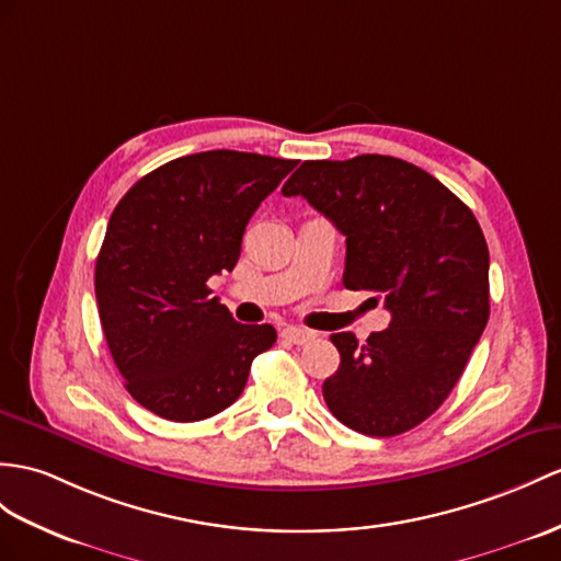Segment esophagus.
Returning <instances> with one entry per match:
<instances>
[{
	"label": "esophagus",
	"mask_w": 561,
	"mask_h": 561,
	"mask_svg": "<svg viewBox=\"0 0 561 561\" xmlns=\"http://www.w3.org/2000/svg\"><path fill=\"white\" fill-rule=\"evenodd\" d=\"M280 335H283L285 340H288V343H293V345H307V343H311L313 337H317V333L307 331V328H299V325L283 328Z\"/></svg>",
	"instance_id": "1"
}]
</instances>
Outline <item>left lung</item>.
Segmentation results:
<instances>
[{
	"label": "left lung",
	"instance_id": "obj_1",
	"mask_svg": "<svg viewBox=\"0 0 561 561\" xmlns=\"http://www.w3.org/2000/svg\"><path fill=\"white\" fill-rule=\"evenodd\" d=\"M283 195H302L347 238L345 288L376 293L392 317L364 345L331 335L340 366L323 383L328 409L374 438L412 431L453 392L488 323L481 226L438 178L383 154L305 161Z\"/></svg>",
	"mask_w": 561,
	"mask_h": 561
}]
</instances>
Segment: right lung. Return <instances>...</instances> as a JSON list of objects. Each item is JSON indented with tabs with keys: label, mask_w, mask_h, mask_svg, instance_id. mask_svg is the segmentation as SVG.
Instances as JSON below:
<instances>
[{
	"label": "right lung",
	"mask_w": 561,
	"mask_h": 561,
	"mask_svg": "<svg viewBox=\"0 0 561 561\" xmlns=\"http://www.w3.org/2000/svg\"><path fill=\"white\" fill-rule=\"evenodd\" d=\"M295 167L211 149L163 163L116 204L94 295L126 390L152 414L190 423L224 412L276 343V328L238 323L207 280L233 271L244 226Z\"/></svg>",
	"instance_id": "obj_1"
}]
</instances>
